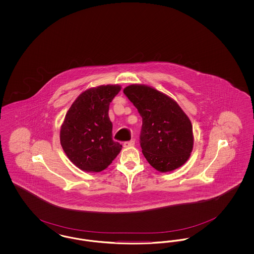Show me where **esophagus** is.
I'll list each match as a JSON object with an SVG mask.
<instances>
[{
  "instance_id": "34e87169",
  "label": "esophagus",
  "mask_w": 254,
  "mask_h": 254,
  "mask_svg": "<svg viewBox=\"0 0 254 254\" xmlns=\"http://www.w3.org/2000/svg\"><path fill=\"white\" fill-rule=\"evenodd\" d=\"M134 144H135V141H134V140H130V141L125 142V143H124V146H125V147H130V146H133Z\"/></svg>"
}]
</instances>
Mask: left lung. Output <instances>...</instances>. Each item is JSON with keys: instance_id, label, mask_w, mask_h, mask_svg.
<instances>
[{"instance_id": "8db88e82", "label": "left lung", "mask_w": 254, "mask_h": 254, "mask_svg": "<svg viewBox=\"0 0 254 254\" xmlns=\"http://www.w3.org/2000/svg\"><path fill=\"white\" fill-rule=\"evenodd\" d=\"M124 93L143 118L140 145L147 162L161 172L184 165L193 147V134L178 104L146 85H128Z\"/></svg>"}]
</instances>
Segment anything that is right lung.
<instances>
[{
	"mask_svg": "<svg viewBox=\"0 0 254 254\" xmlns=\"http://www.w3.org/2000/svg\"><path fill=\"white\" fill-rule=\"evenodd\" d=\"M121 89L101 85L85 90L68 109L62 125L60 141L66 156L79 169L99 172L119 154L122 145L112 139L109 104Z\"/></svg>",
	"mask_w": 254,
	"mask_h": 254,
	"instance_id": "right-lung-1",
	"label": "right lung"
}]
</instances>
